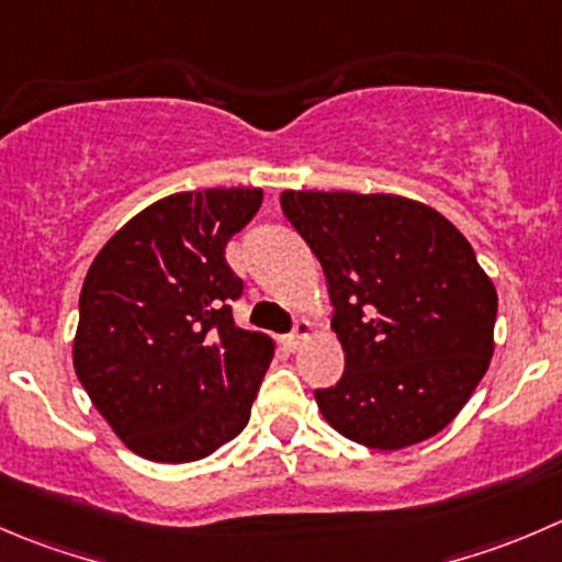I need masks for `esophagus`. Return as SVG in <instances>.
Instances as JSON below:
<instances>
[{
  "instance_id": "esophagus-1",
  "label": "esophagus",
  "mask_w": 562,
  "mask_h": 562,
  "mask_svg": "<svg viewBox=\"0 0 562 562\" xmlns=\"http://www.w3.org/2000/svg\"><path fill=\"white\" fill-rule=\"evenodd\" d=\"M310 331H313V326H310L307 321H296V326H293L291 335H285V346L288 348H299V346H302L304 337L310 335Z\"/></svg>"
}]
</instances>
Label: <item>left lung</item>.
<instances>
[{"label": "left lung", "mask_w": 562, "mask_h": 562, "mask_svg": "<svg viewBox=\"0 0 562 562\" xmlns=\"http://www.w3.org/2000/svg\"><path fill=\"white\" fill-rule=\"evenodd\" d=\"M282 214L324 269L340 381L315 390L335 431L401 450L464 408L494 351L497 291L439 211L397 194L288 192Z\"/></svg>", "instance_id": "1"}]
</instances>
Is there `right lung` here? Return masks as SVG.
<instances>
[{
	"label": "right lung",
	"mask_w": 562,
	"mask_h": 562,
	"mask_svg": "<svg viewBox=\"0 0 562 562\" xmlns=\"http://www.w3.org/2000/svg\"><path fill=\"white\" fill-rule=\"evenodd\" d=\"M260 189L178 192L148 205L95 255L79 296L74 368L136 456L205 459L249 423L274 346L238 329L244 280L225 247Z\"/></svg>",
	"instance_id": "add662e5"
}]
</instances>
